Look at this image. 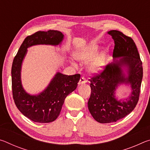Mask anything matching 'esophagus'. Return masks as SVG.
<instances>
[{"label": "esophagus", "instance_id": "34e87169", "mask_svg": "<svg viewBox=\"0 0 150 150\" xmlns=\"http://www.w3.org/2000/svg\"><path fill=\"white\" fill-rule=\"evenodd\" d=\"M86 82H87V81H86L85 78L84 77H81L80 78L78 84H79V85H81V84H83V83H85Z\"/></svg>", "mask_w": 150, "mask_h": 150}]
</instances>
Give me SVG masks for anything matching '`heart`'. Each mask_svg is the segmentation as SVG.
Instances as JSON below:
<instances>
[{"label": "heart", "instance_id": "obj_1", "mask_svg": "<svg viewBox=\"0 0 150 150\" xmlns=\"http://www.w3.org/2000/svg\"><path fill=\"white\" fill-rule=\"evenodd\" d=\"M97 52V47L95 45H92L85 50H81L75 54V59L81 62H87L95 56ZM105 55L100 54L95 57L93 60L88 63L87 69L88 71L91 73L99 72L104 64Z\"/></svg>", "mask_w": 150, "mask_h": 150}]
</instances>
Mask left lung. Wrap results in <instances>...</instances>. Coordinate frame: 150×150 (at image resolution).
Segmentation results:
<instances>
[{
	"instance_id": "obj_1",
	"label": "left lung",
	"mask_w": 150,
	"mask_h": 150,
	"mask_svg": "<svg viewBox=\"0 0 150 150\" xmlns=\"http://www.w3.org/2000/svg\"><path fill=\"white\" fill-rule=\"evenodd\" d=\"M108 34L115 41L113 57L120 59L106 65L98 73H95L90 81L91 93L88 108L96 121L100 123L115 122L129 115L138 102L142 77V62L135 42L130 37L118 30H110ZM129 68L127 78L122 73L121 67ZM122 82L131 85V95L126 101L115 98V90Z\"/></svg>"
}]
</instances>
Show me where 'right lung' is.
I'll return each instance as SVG.
<instances>
[{"mask_svg":"<svg viewBox=\"0 0 150 150\" xmlns=\"http://www.w3.org/2000/svg\"><path fill=\"white\" fill-rule=\"evenodd\" d=\"M63 35L57 30L38 31L27 36L14 57L12 66V96L18 109L30 120L49 123L59 116L66 96L77 87L80 74L63 75L57 73L48 87L38 95H30L22 88L20 79L22 63L27 48L37 44L58 45Z\"/></svg>","mask_w":150,"mask_h":150,"instance_id":"obj_1","label":"right lung"}]
</instances>
